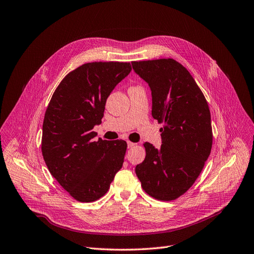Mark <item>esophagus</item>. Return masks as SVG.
I'll return each mask as SVG.
<instances>
[{"label": "esophagus", "instance_id": "esophagus-1", "mask_svg": "<svg viewBox=\"0 0 254 254\" xmlns=\"http://www.w3.org/2000/svg\"><path fill=\"white\" fill-rule=\"evenodd\" d=\"M135 145H136V143H133V142H130V141H127V147H128V148L134 147Z\"/></svg>", "mask_w": 254, "mask_h": 254}]
</instances>
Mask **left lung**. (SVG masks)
Wrapping results in <instances>:
<instances>
[{
	"label": "left lung",
	"mask_w": 254,
	"mask_h": 254,
	"mask_svg": "<svg viewBox=\"0 0 254 254\" xmlns=\"http://www.w3.org/2000/svg\"><path fill=\"white\" fill-rule=\"evenodd\" d=\"M151 90V115L164 124L158 149L144 143L146 156L136 174L148 195L170 201L188 191L211 153V112L200 88L173 59L131 62Z\"/></svg>",
	"instance_id": "1"
}]
</instances>
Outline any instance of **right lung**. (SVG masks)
Segmentation results:
<instances>
[{
  "instance_id": "right-lung-1",
  "label": "right lung",
  "mask_w": 254,
  "mask_h": 254,
  "mask_svg": "<svg viewBox=\"0 0 254 254\" xmlns=\"http://www.w3.org/2000/svg\"><path fill=\"white\" fill-rule=\"evenodd\" d=\"M130 70L128 62L83 64L65 76L51 98L42 126V156L75 200L100 199L123 167L127 142L94 141L93 127L102 124L108 96Z\"/></svg>"
}]
</instances>
